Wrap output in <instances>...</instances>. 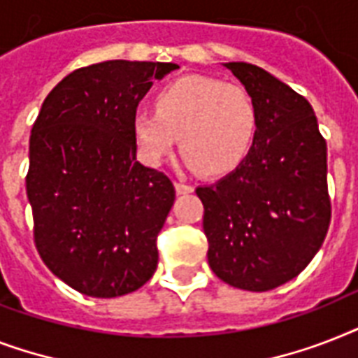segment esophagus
<instances>
[{"mask_svg":"<svg viewBox=\"0 0 358 358\" xmlns=\"http://www.w3.org/2000/svg\"><path fill=\"white\" fill-rule=\"evenodd\" d=\"M174 187H176V193H180V195H185V193H191V191H193V185L182 184V182H176Z\"/></svg>","mask_w":358,"mask_h":358,"instance_id":"1","label":"esophagus"}]
</instances>
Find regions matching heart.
<instances>
[{"label": "heart", "mask_w": 358, "mask_h": 358, "mask_svg": "<svg viewBox=\"0 0 358 358\" xmlns=\"http://www.w3.org/2000/svg\"><path fill=\"white\" fill-rule=\"evenodd\" d=\"M154 103L156 111L131 117L137 156L148 167H159L178 137L185 163L210 176L234 171L252 148L258 113L241 85L185 76L163 87Z\"/></svg>", "instance_id": "b5f03b06"}]
</instances>
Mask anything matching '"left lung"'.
<instances>
[{
	"mask_svg": "<svg viewBox=\"0 0 358 358\" xmlns=\"http://www.w3.org/2000/svg\"><path fill=\"white\" fill-rule=\"evenodd\" d=\"M223 66L255 100L258 129L232 173L196 187L208 264L234 288L267 292L297 277L327 236V143L292 87L255 64Z\"/></svg>",
	"mask_w": 358,
	"mask_h": 358,
	"instance_id": "obj_1",
	"label": "left lung"
}]
</instances>
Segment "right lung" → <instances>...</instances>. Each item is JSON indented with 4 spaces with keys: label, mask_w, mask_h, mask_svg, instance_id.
Returning <instances> with one entry per match:
<instances>
[{
    "label": "right lung",
    "mask_w": 358,
    "mask_h": 358,
    "mask_svg": "<svg viewBox=\"0 0 358 358\" xmlns=\"http://www.w3.org/2000/svg\"><path fill=\"white\" fill-rule=\"evenodd\" d=\"M174 63L103 61L74 70L42 103L29 139L27 199L48 269L80 294L111 299L157 267L156 238L174 185L137 162L131 117Z\"/></svg>",
    "instance_id": "1"
}]
</instances>
